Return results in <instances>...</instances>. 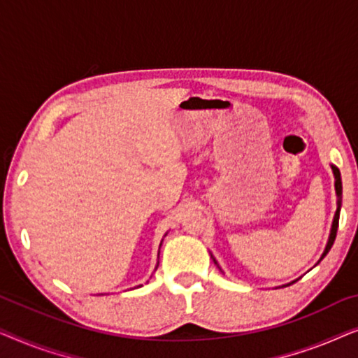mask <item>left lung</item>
I'll return each instance as SVG.
<instances>
[{
	"instance_id": "1",
	"label": "left lung",
	"mask_w": 358,
	"mask_h": 358,
	"mask_svg": "<svg viewBox=\"0 0 358 358\" xmlns=\"http://www.w3.org/2000/svg\"><path fill=\"white\" fill-rule=\"evenodd\" d=\"M331 169H332V174H334V189H336V195H337V210H336V213H334V220H332V224H331V233H329V238H327V244H326V248H324V252L321 254V257H320V261H317V264H320V262L322 261V259L326 257V254L331 251L332 244H334L336 234H337V227H339V215H341V205H342V180H341V173H339V169H337L334 164H331ZM210 256H212L213 262L217 264V266H218L217 259L213 257V254H212V252H210ZM218 268H220V271H222V267H220V266H218ZM296 280H298V278H296ZM296 280H293V282H290V283H285V285H282V287H288V285H292V283H295ZM282 287H277V288H282Z\"/></svg>"
}]
</instances>
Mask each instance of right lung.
Wrapping results in <instances>:
<instances>
[{
    "mask_svg": "<svg viewBox=\"0 0 358 358\" xmlns=\"http://www.w3.org/2000/svg\"><path fill=\"white\" fill-rule=\"evenodd\" d=\"M166 234H168V233H166ZM166 234H164V236H166ZM161 244H163V241H161ZM161 244H159V248H161ZM158 257H159V252H158ZM158 264H159V262H156V267H155V271H156V268H158ZM138 287H141V285H138Z\"/></svg>",
    "mask_w": 358,
    "mask_h": 358,
    "instance_id": "1",
    "label": "right lung"
}]
</instances>
